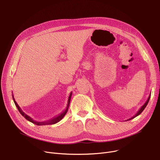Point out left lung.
I'll return each mask as SVG.
<instances>
[{
    "label": "left lung",
    "instance_id": "1",
    "mask_svg": "<svg viewBox=\"0 0 160 160\" xmlns=\"http://www.w3.org/2000/svg\"><path fill=\"white\" fill-rule=\"evenodd\" d=\"M150 95H151V94H150V95H149V97H148V98L147 100V101L145 102V103L141 107V108H140L139 110H138V112L136 113V114L135 115H133V117H132L131 118H130V119H127V120H126V121H129V120H131V119H133V118H135V117H136L137 116H138L139 115H140V114L142 113V112L145 110V108H146L147 105V104H148V101H149L150 98Z\"/></svg>",
    "mask_w": 160,
    "mask_h": 160
}]
</instances>
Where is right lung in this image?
Wrapping results in <instances>:
<instances>
[{"label": "right lung", "instance_id": "right-lung-1", "mask_svg": "<svg viewBox=\"0 0 160 160\" xmlns=\"http://www.w3.org/2000/svg\"><path fill=\"white\" fill-rule=\"evenodd\" d=\"M71 96H72V92H71V93L69 95V97L68 98V100H67V107L65 109V110L61 113L59 114L57 116H55L54 117H53V118L50 119L48 121H41V122H38V121H36L35 120H33L32 118H31V117L30 116H28V115H27L26 113H25L24 112H22V110H21V108H20V106L18 105V104L16 102V101L15 100V98H14V97H13V95H12V98H13V102L16 106V107L18 108L19 112H20V113L24 117L25 119H26L27 120H28V121L35 124L36 125H38V126H41V125H49V124H56L57 122H58L59 121H60L63 117L65 115V114L67 113V111H68V109H69V104H70V101H71Z\"/></svg>", "mask_w": 160, "mask_h": 160}]
</instances>
